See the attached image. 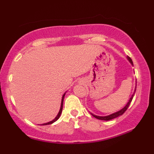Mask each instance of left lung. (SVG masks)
<instances>
[{
    "label": "left lung",
    "instance_id": "left-lung-1",
    "mask_svg": "<svg viewBox=\"0 0 154 154\" xmlns=\"http://www.w3.org/2000/svg\"><path fill=\"white\" fill-rule=\"evenodd\" d=\"M128 61H130V63H131V64L132 65V66H133V63H132V59H130V58L129 57V56H128ZM135 91H136V85H135V91H134L133 94L132 95L131 98H130V100H129V101L128 102V103L126 104V106H125L124 107L123 109H122L121 110H119V111H116V112H115V113H113V114H110V115L105 116H96V115H95V114H92V113H91V114H92V116H94V117H95V118H96V119H100V120H104V121H109V120L113 119H114V118H116V117H118V116H119L122 115V114H124V113H125V111H126L127 109H128V108L129 107V106H130V103H131V101H132V98H133V96H134V95H135Z\"/></svg>",
    "mask_w": 154,
    "mask_h": 154
}]
</instances>
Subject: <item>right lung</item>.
I'll return each mask as SVG.
<instances>
[{
  "instance_id": "add662e5",
  "label": "right lung",
  "mask_w": 154,
  "mask_h": 154,
  "mask_svg": "<svg viewBox=\"0 0 154 154\" xmlns=\"http://www.w3.org/2000/svg\"><path fill=\"white\" fill-rule=\"evenodd\" d=\"M65 94H66V93H65L63 95V96H62V99H61V108H60V110H59V113H58L57 116H56V117H55V119H53L52 121L49 122H47V123H44V124H42V125H51V124H53V123L55 122H56V121H57V120L59 119L60 116H61V112H62V109H63V98H64Z\"/></svg>"
}]
</instances>
